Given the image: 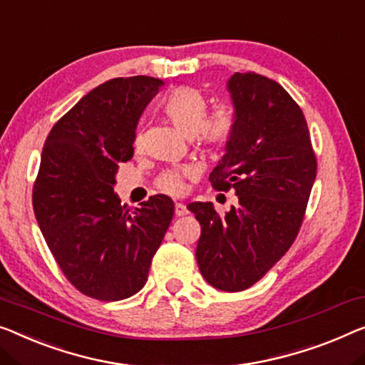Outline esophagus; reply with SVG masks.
Returning a JSON list of instances; mask_svg holds the SVG:
<instances>
[{"label":"esophagus","instance_id":"34e87169","mask_svg":"<svg viewBox=\"0 0 365 365\" xmlns=\"http://www.w3.org/2000/svg\"><path fill=\"white\" fill-rule=\"evenodd\" d=\"M175 215H177V216H185V215H188L187 205H185V203H175Z\"/></svg>","mask_w":365,"mask_h":365}]
</instances>
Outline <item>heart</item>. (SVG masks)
<instances>
[{
	"label": "heart",
	"instance_id": "heart-1",
	"mask_svg": "<svg viewBox=\"0 0 365 365\" xmlns=\"http://www.w3.org/2000/svg\"><path fill=\"white\" fill-rule=\"evenodd\" d=\"M162 111L170 119L178 130L193 138L200 148L208 150H225L236 138L237 116L232 108L222 106L208 114V100L195 86H178L170 91L162 101ZM134 148L143 144V133L135 130ZM190 175L188 168H175L162 173L157 180V187L168 195H180L183 182Z\"/></svg>",
	"mask_w": 365,
	"mask_h": 365
}]
</instances>
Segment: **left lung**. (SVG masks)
Segmentation results:
<instances>
[{"instance_id": "left-lung-1", "label": "left lung", "mask_w": 365, "mask_h": 365, "mask_svg": "<svg viewBox=\"0 0 365 365\" xmlns=\"http://www.w3.org/2000/svg\"><path fill=\"white\" fill-rule=\"evenodd\" d=\"M237 133L210 182L235 190L237 205L225 215L193 201L187 208L201 226L197 262L217 290L242 292L284 257L298 236L317 178L307 119L284 86L255 72L227 83Z\"/></svg>"}]
</instances>
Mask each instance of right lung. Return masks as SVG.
Returning a JSON list of instances; mask_svg holds the SVG:
<instances>
[{
    "mask_svg": "<svg viewBox=\"0 0 365 365\" xmlns=\"http://www.w3.org/2000/svg\"><path fill=\"white\" fill-rule=\"evenodd\" d=\"M162 85L145 75L108 80L65 113L43 144L36 220L67 280L96 300H124L145 285L173 217L165 195L130 210L113 190L119 164L133 159L140 114Z\"/></svg>",
    "mask_w": 365,
    "mask_h": 365,
    "instance_id": "obj_1",
    "label": "right lung"
}]
</instances>
